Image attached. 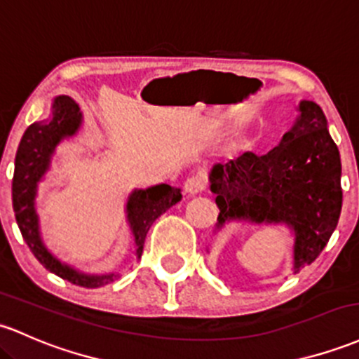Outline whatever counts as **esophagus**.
Wrapping results in <instances>:
<instances>
[{
	"mask_svg": "<svg viewBox=\"0 0 359 359\" xmlns=\"http://www.w3.org/2000/svg\"><path fill=\"white\" fill-rule=\"evenodd\" d=\"M204 187H206V180H204L203 175H192L184 182V192L187 196L201 194L204 191Z\"/></svg>",
	"mask_w": 359,
	"mask_h": 359,
	"instance_id": "34e87169",
	"label": "esophagus"
}]
</instances>
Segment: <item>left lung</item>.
<instances>
[{"mask_svg":"<svg viewBox=\"0 0 359 359\" xmlns=\"http://www.w3.org/2000/svg\"><path fill=\"white\" fill-rule=\"evenodd\" d=\"M281 143L266 155L247 151L218 163L210 189L218 223H283L294 233L293 273L312 264L329 242L342 206L341 156L322 109L302 100Z\"/></svg>","mask_w":359,"mask_h":359,"instance_id":"8db88e82","label":"left lung"}]
</instances>
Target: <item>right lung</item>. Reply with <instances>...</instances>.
I'll return each mask as SVG.
<instances>
[{"label": "right lung", "mask_w": 359, "mask_h": 359, "mask_svg": "<svg viewBox=\"0 0 359 359\" xmlns=\"http://www.w3.org/2000/svg\"><path fill=\"white\" fill-rule=\"evenodd\" d=\"M81 122H83V116H81V110L76 102L71 97L59 95L54 98L50 116L44 121L34 122L27 128L18 144L17 156H15L11 199H13L15 218H17L22 237L29 249L32 250L35 259L47 271L73 283V285L83 286V288H100L119 278V274L112 273L98 276L80 273L54 257L42 242L39 215L35 211L39 182L49 170L50 160H53L57 144L66 137L76 135L81 128ZM180 199H182L180 189L168 186V184H160V186L148 189H135L129 194L128 204H126V218H128L133 238H135L137 259L143 254L144 238H147L153 222Z\"/></svg>", "instance_id": "obj_1"}]
</instances>
